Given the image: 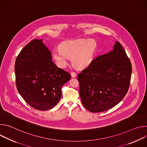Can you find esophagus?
<instances>
[{
    "instance_id": "34e87169",
    "label": "esophagus",
    "mask_w": 147,
    "mask_h": 147,
    "mask_svg": "<svg viewBox=\"0 0 147 147\" xmlns=\"http://www.w3.org/2000/svg\"><path fill=\"white\" fill-rule=\"evenodd\" d=\"M71 76H72V77H76V73H75V72H74V71H73V72H71Z\"/></svg>"
}]
</instances>
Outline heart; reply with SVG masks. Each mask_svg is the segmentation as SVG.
<instances>
[{"instance_id": "b5f03b06", "label": "heart", "mask_w": 147, "mask_h": 147, "mask_svg": "<svg viewBox=\"0 0 147 147\" xmlns=\"http://www.w3.org/2000/svg\"><path fill=\"white\" fill-rule=\"evenodd\" d=\"M96 48V44L92 39L68 41L60 45V50L54 51L53 56L61 67L67 65L68 57H71L73 64L76 67L84 68L92 61Z\"/></svg>"}]
</instances>
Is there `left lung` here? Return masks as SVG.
<instances>
[{"label":"left lung","mask_w":147,"mask_h":147,"mask_svg":"<svg viewBox=\"0 0 147 147\" xmlns=\"http://www.w3.org/2000/svg\"><path fill=\"white\" fill-rule=\"evenodd\" d=\"M131 71L129 58L116 41L113 51L95 58L78 75L84 107L97 113L116 105L128 91Z\"/></svg>","instance_id":"1"}]
</instances>
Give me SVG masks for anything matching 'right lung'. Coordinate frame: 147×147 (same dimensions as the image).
<instances>
[{"instance_id": "1", "label": "right lung", "mask_w": 147, "mask_h": 147, "mask_svg": "<svg viewBox=\"0 0 147 147\" xmlns=\"http://www.w3.org/2000/svg\"><path fill=\"white\" fill-rule=\"evenodd\" d=\"M14 71L17 89L32 108L39 111L53 108L59 102L61 88L71 78L58 68L42 39L31 41L17 57Z\"/></svg>"}]
</instances>
